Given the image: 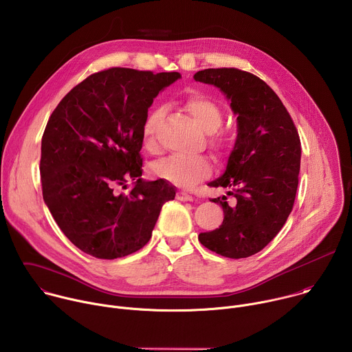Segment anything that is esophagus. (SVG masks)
Returning <instances> with one entry per match:
<instances>
[{
  "label": "esophagus",
  "instance_id": "1",
  "mask_svg": "<svg viewBox=\"0 0 352 352\" xmlns=\"http://www.w3.org/2000/svg\"><path fill=\"white\" fill-rule=\"evenodd\" d=\"M177 199L181 200V202H192V200H193V197L190 195H188V193H185L182 190L177 192Z\"/></svg>",
  "mask_w": 352,
  "mask_h": 352
}]
</instances>
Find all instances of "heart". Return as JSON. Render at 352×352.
<instances>
[{"mask_svg": "<svg viewBox=\"0 0 352 352\" xmlns=\"http://www.w3.org/2000/svg\"><path fill=\"white\" fill-rule=\"evenodd\" d=\"M184 109L193 117L206 133H214L223 124V113L220 107L204 94H190L185 98ZM164 117V110L157 107L148 111L143 121L142 133L147 147H153L156 143V131ZM214 139H212L213 142ZM153 171L157 177L179 185L192 186L197 181L206 178L210 174V164L202 156L173 155L159 162Z\"/></svg>", "mask_w": 352, "mask_h": 352, "instance_id": "b5f03b06", "label": "heart"}]
</instances>
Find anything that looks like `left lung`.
Instances as JSON below:
<instances>
[{"label":"left lung","mask_w":352,"mask_h":352,"mask_svg":"<svg viewBox=\"0 0 352 352\" xmlns=\"http://www.w3.org/2000/svg\"><path fill=\"white\" fill-rule=\"evenodd\" d=\"M196 82L219 87L236 117V139L221 177L209 186L231 189L234 197L212 199L224 212L223 224L199 234L213 252L241 259L258 254L283 228L295 200L300 166L296 128L273 89L235 68L199 71Z\"/></svg>","instance_id":"8db88e82"}]
</instances>
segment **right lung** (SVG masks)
I'll list each match as a JSON object with an SVG mask.
<instances>
[{"label": "right lung", "instance_id": "add662e5", "mask_svg": "<svg viewBox=\"0 0 352 352\" xmlns=\"http://www.w3.org/2000/svg\"><path fill=\"white\" fill-rule=\"evenodd\" d=\"M178 72L111 68L76 85L41 139L43 199L65 236L85 254L117 259L143 248L175 197L164 179L142 178V126L153 100ZM128 194H118L126 181Z\"/></svg>", "mask_w": 352, "mask_h": 352}]
</instances>
